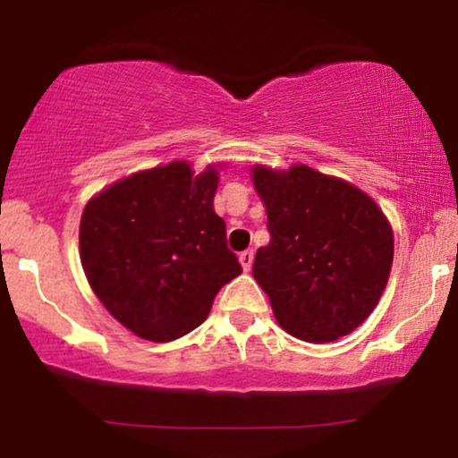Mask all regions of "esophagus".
Masks as SVG:
<instances>
[{
    "label": "esophagus",
    "mask_w": 458,
    "mask_h": 458,
    "mask_svg": "<svg viewBox=\"0 0 458 458\" xmlns=\"http://www.w3.org/2000/svg\"><path fill=\"white\" fill-rule=\"evenodd\" d=\"M253 257H255V253L250 249L249 250H242L241 257H238V259H241V266H242L244 272H249L250 266H253Z\"/></svg>",
    "instance_id": "obj_1"
}]
</instances>
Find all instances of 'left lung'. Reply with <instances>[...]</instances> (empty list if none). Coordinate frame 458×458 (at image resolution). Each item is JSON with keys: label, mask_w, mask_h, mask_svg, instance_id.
Wrapping results in <instances>:
<instances>
[{"label": "left lung", "mask_w": 458, "mask_h": 458, "mask_svg": "<svg viewBox=\"0 0 458 458\" xmlns=\"http://www.w3.org/2000/svg\"><path fill=\"white\" fill-rule=\"evenodd\" d=\"M269 244L253 276L278 324L307 343H332L369 318L388 282L394 238L363 191L307 165L253 167Z\"/></svg>", "instance_id": "left-lung-1"}]
</instances>
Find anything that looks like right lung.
Instances as JSON below:
<instances>
[{
  "instance_id": "1",
  "label": "right lung",
  "mask_w": 458,
  "mask_h": 458,
  "mask_svg": "<svg viewBox=\"0 0 458 458\" xmlns=\"http://www.w3.org/2000/svg\"><path fill=\"white\" fill-rule=\"evenodd\" d=\"M216 191V167L195 176L186 162H172L120 180L82 211L89 284L137 336L170 343L195 330L242 272L214 211Z\"/></svg>"
}]
</instances>
